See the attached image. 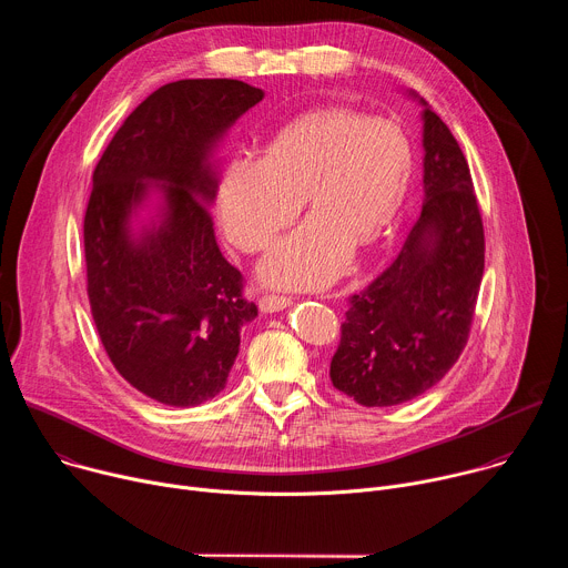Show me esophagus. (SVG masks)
Segmentation results:
<instances>
[{
    "instance_id": "1",
    "label": "esophagus",
    "mask_w": 568,
    "mask_h": 568,
    "mask_svg": "<svg viewBox=\"0 0 568 568\" xmlns=\"http://www.w3.org/2000/svg\"><path fill=\"white\" fill-rule=\"evenodd\" d=\"M292 301L287 298V296H274V294H270V296H263L261 301H258V305H261V310L263 312H278V310H283V307H287Z\"/></svg>"
}]
</instances>
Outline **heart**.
<instances>
[{"instance_id": "1", "label": "heart", "mask_w": 568, "mask_h": 568, "mask_svg": "<svg viewBox=\"0 0 568 568\" xmlns=\"http://www.w3.org/2000/svg\"><path fill=\"white\" fill-rule=\"evenodd\" d=\"M409 178L412 145L393 121L326 105L283 125L265 154H233L217 211L235 245L256 252L305 200L312 213L272 242L256 274L270 287L321 290L344 274L355 245L368 247L386 233Z\"/></svg>"}]
</instances>
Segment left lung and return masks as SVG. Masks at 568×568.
<instances>
[{
    "label": "left lung",
    "mask_w": 568,
    "mask_h": 568,
    "mask_svg": "<svg viewBox=\"0 0 568 568\" xmlns=\"http://www.w3.org/2000/svg\"><path fill=\"white\" fill-rule=\"evenodd\" d=\"M423 105V211L395 261L351 296L333 386L362 407L409 402L463 353L485 265L478 202L465 154L443 119Z\"/></svg>",
    "instance_id": "8db88e82"
}]
</instances>
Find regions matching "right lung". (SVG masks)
Instances as JSON below:
<instances>
[{
  "label": "right lung",
  "mask_w": 568,
  "mask_h": 568,
  "mask_svg": "<svg viewBox=\"0 0 568 568\" xmlns=\"http://www.w3.org/2000/svg\"><path fill=\"white\" fill-rule=\"evenodd\" d=\"M263 97L231 78L159 88L123 121L92 178L83 235L97 331L121 377L169 407H195L226 386L240 331L258 316L217 247L211 204L213 152Z\"/></svg>",
  "instance_id": "obj_1"
}]
</instances>
